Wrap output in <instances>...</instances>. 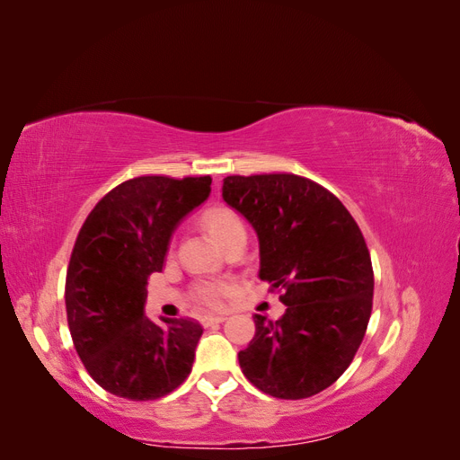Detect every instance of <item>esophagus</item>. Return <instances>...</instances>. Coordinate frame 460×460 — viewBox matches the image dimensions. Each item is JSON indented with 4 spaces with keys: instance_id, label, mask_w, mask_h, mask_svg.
I'll return each mask as SVG.
<instances>
[{
    "instance_id": "34e87169",
    "label": "esophagus",
    "mask_w": 460,
    "mask_h": 460,
    "mask_svg": "<svg viewBox=\"0 0 460 460\" xmlns=\"http://www.w3.org/2000/svg\"><path fill=\"white\" fill-rule=\"evenodd\" d=\"M226 316L225 314H205L201 318V324L203 326H213V324H218V323H225Z\"/></svg>"
}]
</instances>
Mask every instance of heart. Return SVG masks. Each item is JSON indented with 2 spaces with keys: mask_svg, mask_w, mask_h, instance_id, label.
<instances>
[{
  "mask_svg": "<svg viewBox=\"0 0 460 460\" xmlns=\"http://www.w3.org/2000/svg\"><path fill=\"white\" fill-rule=\"evenodd\" d=\"M205 222H207V228L211 230V234L215 235V240L225 245L230 238L238 234H245V225L242 217L232 211V208H225V207H218L213 208V211H208L205 215ZM230 286L226 284H217V282H207L199 288L198 296L205 305H211V307H217L225 297L228 296Z\"/></svg>",
  "mask_w": 460,
  "mask_h": 460,
  "instance_id": "1",
  "label": "heart"
}]
</instances>
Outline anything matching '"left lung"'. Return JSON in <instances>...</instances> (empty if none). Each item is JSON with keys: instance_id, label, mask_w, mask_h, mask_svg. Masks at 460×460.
<instances>
[{"instance_id": "obj_1", "label": "left lung", "mask_w": 460, "mask_h": 460, "mask_svg": "<svg viewBox=\"0 0 460 460\" xmlns=\"http://www.w3.org/2000/svg\"><path fill=\"white\" fill-rule=\"evenodd\" d=\"M222 199L253 226L261 280L286 313L255 314L238 360L245 378L278 399L323 392L351 365L372 311L374 274L355 218L326 188L297 174L226 176Z\"/></svg>"}]
</instances>
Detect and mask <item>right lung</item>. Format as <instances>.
<instances>
[{
    "instance_id": "1",
    "label": "right lung",
    "mask_w": 460,
    "mask_h": 460,
    "mask_svg": "<svg viewBox=\"0 0 460 460\" xmlns=\"http://www.w3.org/2000/svg\"><path fill=\"white\" fill-rule=\"evenodd\" d=\"M211 176H137L97 203L66 270V320L76 353L105 392L164 397L191 372L203 333L191 318L146 316L147 278L161 272L174 230L211 193Z\"/></svg>"
}]
</instances>
